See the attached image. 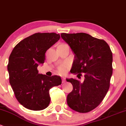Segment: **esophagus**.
Listing matches in <instances>:
<instances>
[{
    "mask_svg": "<svg viewBox=\"0 0 126 126\" xmlns=\"http://www.w3.org/2000/svg\"><path fill=\"white\" fill-rule=\"evenodd\" d=\"M62 80H63V81H62L63 83H64L65 82V78L63 77V78H62Z\"/></svg>",
    "mask_w": 126,
    "mask_h": 126,
    "instance_id": "34e87169",
    "label": "esophagus"
}]
</instances>
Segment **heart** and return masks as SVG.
<instances>
[{
    "label": "heart",
    "mask_w": 126,
    "mask_h": 126,
    "mask_svg": "<svg viewBox=\"0 0 126 126\" xmlns=\"http://www.w3.org/2000/svg\"><path fill=\"white\" fill-rule=\"evenodd\" d=\"M63 45V44H61L59 45ZM68 68V65L67 64H62L58 67V73L61 75H64L67 72V69Z\"/></svg>",
    "instance_id": "heart-1"
}]
</instances>
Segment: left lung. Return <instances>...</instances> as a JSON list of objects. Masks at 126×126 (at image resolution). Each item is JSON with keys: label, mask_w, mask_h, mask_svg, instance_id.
<instances>
[{"label": "left lung", "mask_w": 126, "mask_h": 126, "mask_svg": "<svg viewBox=\"0 0 126 126\" xmlns=\"http://www.w3.org/2000/svg\"><path fill=\"white\" fill-rule=\"evenodd\" d=\"M75 55L70 72L81 76L82 82L73 78V90L67 95L68 106L73 110L87 113L95 109L103 100L110 87L112 75L113 56L106 41L84 33H61Z\"/></svg>", "instance_id": "left-lung-1"}]
</instances>
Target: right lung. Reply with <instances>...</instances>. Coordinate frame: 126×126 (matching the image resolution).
<instances>
[{"label":"right lung","mask_w":126,"mask_h":126,"mask_svg":"<svg viewBox=\"0 0 126 126\" xmlns=\"http://www.w3.org/2000/svg\"><path fill=\"white\" fill-rule=\"evenodd\" d=\"M59 39L60 34L55 33H35L17 44L9 57L10 84L18 101L28 109L47 108L50 102V89L61 84L60 76H47L37 69L44 63L47 50Z\"/></svg>","instance_id":"right-lung-1"}]
</instances>
